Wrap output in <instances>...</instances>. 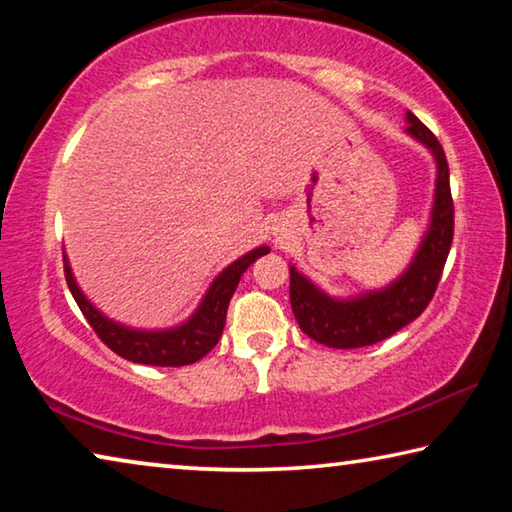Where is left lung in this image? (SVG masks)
Listing matches in <instances>:
<instances>
[{
	"mask_svg": "<svg viewBox=\"0 0 512 512\" xmlns=\"http://www.w3.org/2000/svg\"><path fill=\"white\" fill-rule=\"evenodd\" d=\"M406 124V133L427 146L438 169L429 230L409 268L388 287L348 300L329 298L296 268H289L291 309L298 325L309 339L327 348H366L400 332L427 309L443 275L454 239V201L449 189L447 158L436 135L413 112H406Z\"/></svg>",
	"mask_w": 512,
	"mask_h": 512,
	"instance_id": "left-lung-1",
	"label": "left lung"
}]
</instances>
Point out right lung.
Listing matches in <instances>:
<instances>
[{"mask_svg":"<svg viewBox=\"0 0 512 512\" xmlns=\"http://www.w3.org/2000/svg\"><path fill=\"white\" fill-rule=\"evenodd\" d=\"M268 253V246H259L250 250L237 262H232L228 268L216 275V280L210 284L201 305L192 314L187 323L171 327V329H158V332H146V329H131L126 325H119L101 314V311L92 305V302L83 296V291L76 284L72 268L65 259V280L67 287L72 291L76 305L88 318L90 327L97 332L99 339L108 345L112 352L124 357L133 363H144V366H189L198 359H203L216 343H219L225 325V314H228V305L232 293H235L237 284L244 275L246 268L255 262L257 257Z\"/></svg>","mask_w":512,"mask_h":512,"instance_id":"add662e5","label":"right lung"}]
</instances>
